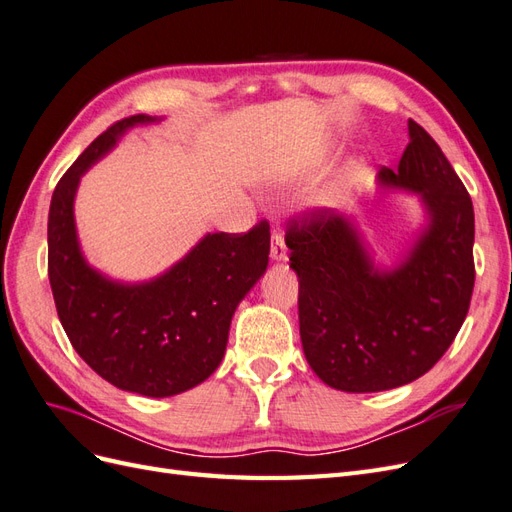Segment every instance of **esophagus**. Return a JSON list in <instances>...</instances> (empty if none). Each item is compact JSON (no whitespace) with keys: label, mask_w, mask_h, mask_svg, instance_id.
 <instances>
[{"label":"esophagus","mask_w":512,"mask_h":512,"mask_svg":"<svg viewBox=\"0 0 512 512\" xmlns=\"http://www.w3.org/2000/svg\"><path fill=\"white\" fill-rule=\"evenodd\" d=\"M271 258L275 262L288 260V247H286V241H284V235L280 232V228H273V232H271Z\"/></svg>","instance_id":"1"}]
</instances>
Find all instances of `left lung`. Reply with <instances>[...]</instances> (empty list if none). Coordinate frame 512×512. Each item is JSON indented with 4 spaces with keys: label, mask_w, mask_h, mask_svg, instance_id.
Instances as JSON below:
<instances>
[{
    "label": "left lung",
    "mask_w": 512,
    "mask_h": 512,
    "mask_svg": "<svg viewBox=\"0 0 512 512\" xmlns=\"http://www.w3.org/2000/svg\"><path fill=\"white\" fill-rule=\"evenodd\" d=\"M410 143L378 185L418 194L425 226L380 267L352 218L318 209L286 230L299 275V329L316 376L346 393L404 386L436 365L466 320L474 288V207L438 143L408 121Z\"/></svg>",
    "instance_id": "1"
}]
</instances>
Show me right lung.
<instances>
[{"label":"right lung","instance_id":"add662e5","mask_svg":"<svg viewBox=\"0 0 512 512\" xmlns=\"http://www.w3.org/2000/svg\"><path fill=\"white\" fill-rule=\"evenodd\" d=\"M132 115L100 134L59 179L49 211V280L70 344L106 382L145 397H173L205 382L224 359L230 320L267 271L271 232H207L162 275L117 282L83 256L74 222L81 177L136 126Z\"/></svg>","mask_w":512,"mask_h":512}]
</instances>
